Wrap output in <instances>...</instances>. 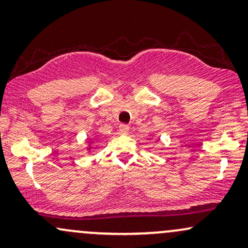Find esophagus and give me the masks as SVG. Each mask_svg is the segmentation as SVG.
Instances as JSON below:
<instances>
[{
	"label": "esophagus",
	"mask_w": 248,
	"mask_h": 248,
	"mask_svg": "<svg viewBox=\"0 0 248 248\" xmlns=\"http://www.w3.org/2000/svg\"><path fill=\"white\" fill-rule=\"evenodd\" d=\"M128 130H129V126L126 124H122L119 126V132H120V134H127Z\"/></svg>",
	"instance_id": "1"
}]
</instances>
